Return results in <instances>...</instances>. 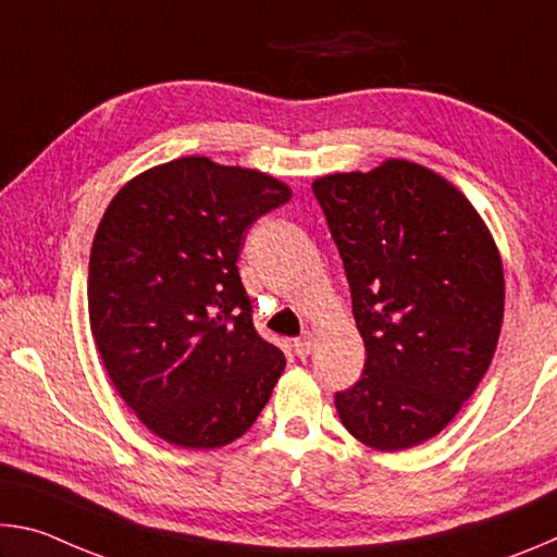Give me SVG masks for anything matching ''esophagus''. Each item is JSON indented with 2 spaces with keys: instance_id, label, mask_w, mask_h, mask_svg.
<instances>
[{
  "instance_id": "obj_1",
  "label": "esophagus",
  "mask_w": 557,
  "mask_h": 557,
  "mask_svg": "<svg viewBox=\"0 0 557 557\" xmlns=\"http://www.w3.org/2000/svg\"><path fill=\"white\" fill-rule=\"evenodd\" d=\"M312 348H314V332L312 329H307V332L295 342V354L299 358H307L309 354H312Z\"/></svg>"
}]
</instances>
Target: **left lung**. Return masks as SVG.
<instances>
[{
  "mask_svg": "<svg viewBox=\"0 0 557 557\" xmlns=\"http://www.w3.org/2000/svg\"><path fill=\"white\" fill-rule=\"evenodd\" d=\"M342 252L366 369L336 393L361 445L418 447L440 435L492 363L504 265L479 211L445 176L408 159L312 182Z\"/></svg>",
  "mask_w": 557,
  "mask_h": 557,
  "instance_id": "8db88e82",
  "label": "left lung"
}]
</instances>
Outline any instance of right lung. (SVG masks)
I'll use <instances>...</instances> for the list:
<instances>
[{
    "mask_svg": "<svg viewBox=\"0 0 557 557\" xmlns=\"http://www.w3.org/2000/svg\"><path fill=\"white\" fill-rule=\"evenodd\" d=\"M258 169L182 157L112 196L90 248V332L143 425L184 449L231 445L285 371L238 275L245 228L289 201Z\"/></svg>",
    "mask_w": 557,
    "mask_h": 557,
    "instance_id": "right-lung-1",
    "label": "right lung"
}]
</instances>
